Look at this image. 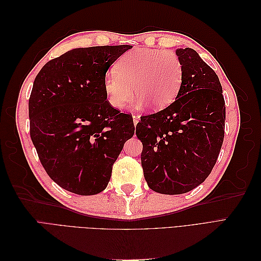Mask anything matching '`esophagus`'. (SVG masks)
I'll return each instance as SVG.
<instances>
[{"instance_id": "obj_1", "label": "esophagus", "mask_w": 261, "mask_h": 261, "mask_svg": "<svg viewBox=\"0 0 261 261\" xmlns=\"http://www.w3.org/2000/svg\"><path fill=\"white\" fill-rule=\"evenodd\" d=\"M133 121H134V125H137V123L139 121V116L138 115H134L133 116Z\"/></svg>"}]
</instances>
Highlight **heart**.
Returning <instances> with one entry per match:
<instances>
[{
  "label": "heart",
  "mask_w": 261,
  "mask_h": 261,
  "mask_svg": "<svg viewBox=\"0 0 261 261\" xmlns=\"http://www.w3.org/2000/svg\"><path fill=\"white\" fill-rule=\"evenodd\" d=\"M184 69L177 54L168 50L135 49L116 62L103 80L109 103L123 109L135 93L137 106L150 103L161 110L175 100L183 82Z\"/></svg>",
  "instance_id": "1"
}]
</instances>
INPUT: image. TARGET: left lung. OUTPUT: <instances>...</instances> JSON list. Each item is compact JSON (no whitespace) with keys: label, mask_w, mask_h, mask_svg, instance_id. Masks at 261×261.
Returning a JSON list of instances; mask_svg holds the SVG:
<instances>
[{"label":"left lung","mask_w":261,"mask_h":261,"mask_svg":"<svg viewBox=\"0 0 261 261\" xmlns=\"http://www.w3.org/2000/svg\"><path fill=\"white\" fill-rule=\"evenodd\" d=\"M184 75L174 102L140 117L141 167L148 186L165 195L191 192L211 173L224 139L225 102L219 77L195 50L178 49Z\"/></svg>","instance_id":"obj_1"}]
</instances>
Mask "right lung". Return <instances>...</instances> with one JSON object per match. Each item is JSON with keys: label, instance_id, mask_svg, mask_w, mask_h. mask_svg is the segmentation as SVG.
I'll return each mask as SVG.
<instances>
[{"label": "right lung", "instance_id": "add662e5", "mask_svg": "<svg viewBox=\"0 0 261 261\" xmlns=\"http://www.w3.org/2000/svg\"><path fill=\"white\" fill-rule=\"evenodd\" d=\"M132 48L70 50L36 76L28 105L30 137L48 175L70 193L105 191L113 163L135 132L132 114L110 105L103 88L109 67Z\"/></svg>", "mask_w": 261, "mask_h": 261}]
</instances>
